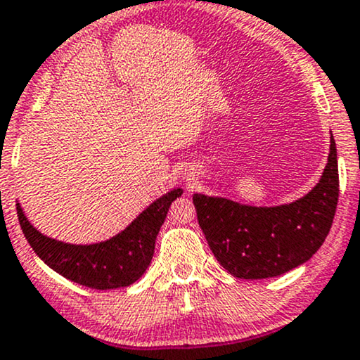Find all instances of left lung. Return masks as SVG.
Instances as JSON below:
<instances>
[{
	"instance_id": "obj_1",
	"label": "left lung",
	"mask_w": 360,
	"mask_h": 360,
	"mask_svg": "<svg viewBox=\"0 0 360 360\" xmlns=\"http://www.w3.org/2000/svg\"><path fill=\"white\" fill-rule=\"evenodd\" d=\"M338 150L306 197L273 208L246 207L226 198L193 195L198 225L226 271L241 279L274 278L306 263L321 248L338 208Z\"/></svg>"
}]
</instances>
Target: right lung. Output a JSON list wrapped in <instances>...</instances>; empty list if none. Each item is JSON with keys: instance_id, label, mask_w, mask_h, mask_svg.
<instances>
[{"instance_id": "add662e5", "label": "right lung", "mask_w": 360, "mask_h": 360, "mask_svg": "<svg viewBox=\"0 0 360 360\" xmlns=\"http://www.w3.org/2000/svg\"><path fill=\"white\" fill-rule=\"evenodd\" d=\"M181 190H172L139 214L117 236L97 245H68L51 240L31 226L16 203L18 220L34 253L56 273L92 289L125 288L137 281L150 264L155 238L172 202Z\"/></svg>"}]
</instances>
